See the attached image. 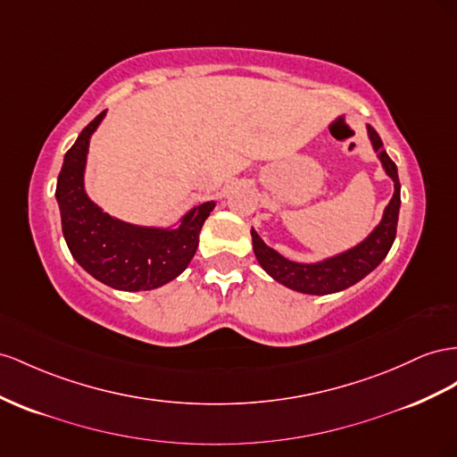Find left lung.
Returning a JSON list of instances; mask_svg holds the SVG:
<instances>
[{"instance_id": "8db88e82", "label": "left lung", "mask_w": 457, "mask_h": 457, "mask_svg": "<svg viewBox=\"0 0 457 457\" xmlns=\"http://www.w3.org/2000/svg\"><path fill=\"white\" fill-rule=\"evenodd\" d=\"M369 138L373 142L375 152L382 167H385L386 175L394 180V195L390 204L385 209V215L378 227L369 234V237L357 244L355 248L338 253L335 257H328L325 262L319 263H295L290 259L282 257L278 252L259 238V234L252 228V242H253V253L257 257L259 265H262L267 273L292 290H298L302 294H332L348 288L355 282H360L367 277L371 270L386 257L390 252L394 238H396V227H398V213H400V179L396 163L392 162L388 154L382 150V140L373 127H367Z\"/></svg>"}]
</instances>
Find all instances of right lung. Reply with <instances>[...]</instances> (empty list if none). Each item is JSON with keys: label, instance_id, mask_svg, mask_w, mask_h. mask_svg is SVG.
Returning <instances> with one entry per match:
<instances>
[{"label": "right lung", "instance_id": "obj_1", "mask_svg": "<svg viewBox=\"0 0 457 457\" xmlns=\"http://www.w3.org/2000/svg\"><path fill=\"white\" fill-rule=\"evenodd\" d=\"M104 117L105 111L79 134L59 172L55 198L65 242L79 265L111 288L138 292L163 287L192 262L215 202L190 209L179 228L137 227L104 213L84 192L86 154Z\"/></svg>", "mask_w": 457, "mask_h": 457}]
</instances>
